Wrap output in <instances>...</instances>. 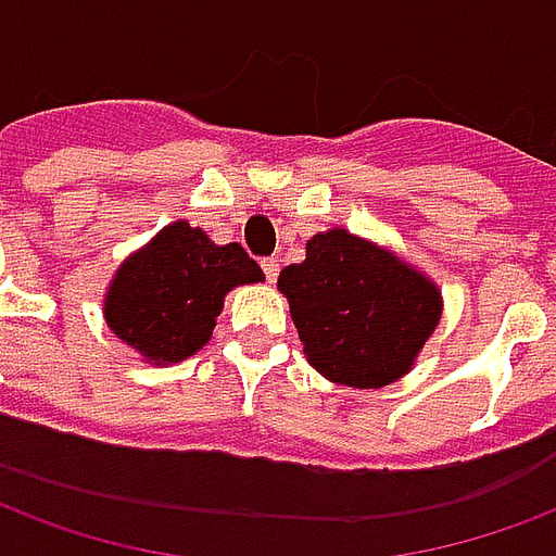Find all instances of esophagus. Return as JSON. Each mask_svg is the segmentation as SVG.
<instances>
[{
	"label": "esophagus",
	"instance_id": "34e87169",
	"mask_svg": "<svg viewBox=\"0 0 556 556\" xmlns=\"http://www.w3.org/2000/svg\"><path fill=\"white\" fill-rule=\"evenodd\" d=\"M262 270H265L267 282H277V277H279L277 258H265V262H262Z\"/></svg>",
	"mask_w": 556,
	"mask_h": 556
}]
</instances>
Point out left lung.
<instances>
[{
  "instance_id": "left-lung-1",
  "label": "left lung",
  "mask_w": 556,
  "mask_h": 556,
  "mask_svg": "<svg viewBox=\"0 0 556 556\" xmlns=\"http://www.w3.org/2000/svg\"><path fill=\"white\" fill-rule=\"evenodd\" d=\"M277 289L312 368L353 389H382L413 371L445 309L425 270L341 226L312 236Z\"/></svg>"
}]
</instances>
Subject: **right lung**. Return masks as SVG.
<instances>
[{
  "label": "right lung",
  "instance_id": "1",
  "mask_svg": "<svg viewBox=\"0 0 556 556\" xmlns=\"http://www.w3.org/2000/svg\"><path fill=\"white\" fill-rule=\"evenodd\" d=\"M241 244H215L200 226L174 220L123 258L102 298L109 330L150 365H174L203 351L224 298L262 282Z\"/></svg>",
  "mask_w": 556,
  "mask_h": 556
}]
</instances>
